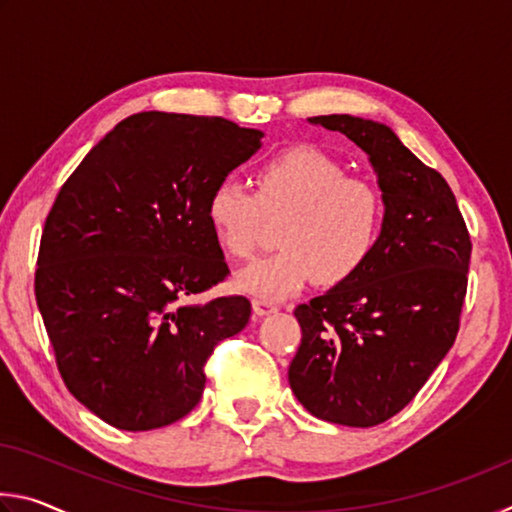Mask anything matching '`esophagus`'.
<instances>
[{
    "label": "esophagus",
    "instance_id": "esophagus-1",
    "mask_svg": "<svg viewBox=\"0 0 512 512\" xmlns=\"http://www.w3.org/2000/svg\"><path fill=\"white\" fill-rule=\"evenodd\" d=\"M253 311H255L257 316H268V314H275L277 307L273 305V302L262 300V298H255L253 300Z\"/></svg>",
    "mask_w": 512,
    "mask_h": 512
}]
</instances>
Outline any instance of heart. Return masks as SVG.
Returning a JSON list of instances; mask_svg holds the SVG:
<instances>
[{
  "label": "heart",
  "instance_id": "1",
  "mask_svg": "<svg viewBox=\"0 0 512 512\" xmlns=\"http://www.w3.org/2000/svg\"><path fill=\"white\" fill-rule=\"evenodd\" d=\"M257 194L223 178L205 214L225 253L248 257L266 214H284L277 253L237 273V287L262 300H284L318 277L339 284L366 264L381 228V198L366 180L348 178L339 160L316 146H293L257 169Z\"/></svg>",
  "mask_w": 512,
  "mask_h": 512
}]
</instances>
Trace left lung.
<instances>
[{
    "mask_svg": "<svg viewBox=\"0 0 512 512\" xmlns=\"http://www.w3.org/2000/svg\"><path fill=\"white\" fill-rule=\"evenodd\" d=\"M307 121L366 153L384 219L366 264L293 311L302 341L289 384L316 418L375 427L413 400L454 345L472 244L445 178L391 126L352 115Z\"/></svg>",
    "mask_w": 512,
    "mask_h": 512,
    "instance_id": "8db88e82",
    "label": "left lung"
}]
</instances>
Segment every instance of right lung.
Masks as SVG:
<instances>
[{
	"label": "right lung",
	"mask_w": 512,
	"mask_h": 512,
	"mask_svg": "<svg viewBox=\"0 0 512 512\" xmlns=\"http://www.w3.org/2000/svg\"><path fill=\"white\" fill-rule=\"evenodd\" d=\"M221 117L137 112L85 155L45 221L36 300L65 386L110 427L149 431L194 409L244 296L192 302L228 275L212 187L262 149Z\"/></svg>",
	"instance_id": "obj_1"
}]
</instances>
